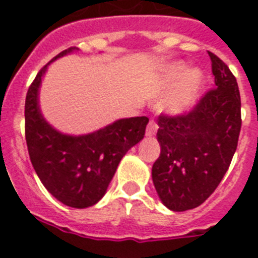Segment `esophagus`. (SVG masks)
Listing matches in <instances>:
<instances>
[{"label":"esophagus","mask_w":258,"mask_h":258,"mask_svg":"<svg viewBox=\"0 0 258 258\" xmlns=\"http://www.w3.org/2000/svg\"><path fill=\"white\" fill-rule=\"evenodd\" d=\"M157 124L154 121V120H151V121L149 122V125H147V129H146V136L147 137H154L155 134H156L157 132Z\"/></svg>","instance_id":"obj_1"}]
</instances>
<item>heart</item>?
Here are the masks:
<instances>
[{"instance_id": "1", "label": "heart", "mask_w": 258, "mask_h": 258, "mask_svg": "<svg viewBox=\"0 0 258 258\" xmlns=\"http://www.w3.org/2000/svg\"><path fill=\"white\" fill-rule=\"evenodd\" d=\"M203 84V72L199 68H190L184 61H173L161 70L159 86L163 90L173 88L163 103L164 112L170 116H179L190 111L197 103Z\"/></svg>"}]
</instances>
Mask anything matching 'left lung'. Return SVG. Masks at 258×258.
Returning a JSON list of instances; mask_svg holds the SVG:
<instances>
[{
	"instance_id": "left-lung-1",
	"label": "left lung",
	"mask_w": 258,
	"mask_h": 258,
	"mask_svg": "<svg viewBox=\"0 0 258 258\" xmlns=\"http://www.w3.org/2000/svg\"><path fill=\"white\" fill-rule=\"evenodd\" d=\"M216 89L191 112L157 118L160 156L152 182L161 203L173 212L194 209L217 188L236 151L241 127L240 94L225 63L208 51Z\"/></svg>"
}]
</instances>
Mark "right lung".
<instances>
[{
  "label": "right lung",
  "mask_w": 258,
  "mask_h": 258,
  "mask_svg": "<svg viewBox=\"0 0 258 258\" xmlns=\"http://www.w3.org/2000/svg\"><path fill=\"white\" fill-rule=\"evenodd\" d=\"M59 52L29 86L26 98V141L31 163L52 197L72 208H88L104 197L122 156L143 140L146 116L118 118L81 136L59 132L46 121L40 108V88L47 67L71 52Z\"/></svg>",
  "instance_id": "obj_1"
}]
</instances>
